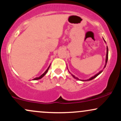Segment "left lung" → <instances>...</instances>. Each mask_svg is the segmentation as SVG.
<instances>
[{
    "label": "left lung",
    "instance_id": "left-lung-1",
    "mask_svg": "<svg viewBox=\"0 0 121 121\" xmlns=\"http://www.w3.org/2000/svg\"><path fill=\"white\" fill-rule=\"evenodd\" d=\"M103 39H104V38H103ZM104 42H106V41H104ZM106 61H105V65H104V68H105L106 67V64H107V60H108V48H107H107H106ZM67 68H68V67H67ZM102 72H103V70H102V71H99V72L98 73H96V75H95L94 76H92L91 77V78H90V79H87V80H81V79H79V78H77V77H75V76H74L73 75H72V73H70V72L69 71V72L71 74V75L72 76V77L73 78H75V79H76V80H80V81H83V82H86V81H90V80H92V79H94V78H96V77H97L98 75H100V73H101Z\"/></svg>",
    "mask_w": 121,
    "mask_h": 121
}]
</instances>
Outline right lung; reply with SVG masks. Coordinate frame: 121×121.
<instances>
[{
  "label": "right lung",
  "mask_w": 121,
  "mask_h": 121,
  "mask_svg": "<svg viewBox=\"0 0 121 121\" xmlns=\"http://www.w3.org/2000/svg\"><path fill=\"white\" fill-rule=\"evenodd\" d=\"M50 65L49 66V67L48 68H47V69H46V71H45V72L43 73V74H42V75H41L40 76H39V77H37V78H34V79H33V80H39V79H41V78H43V77L44 76L46 75V73L48 72V70H49V67H50Z\"/></svg>",
  "instance_id": "1"
}]
</instances>
